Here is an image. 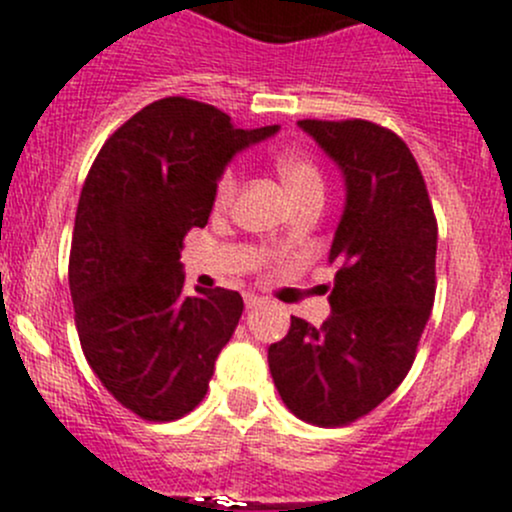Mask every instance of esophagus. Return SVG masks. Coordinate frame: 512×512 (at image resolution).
Masks as SVG:
<instances>
[{
  "instance_id": "esophagus-1",
  "label": "esophagus",
  "mask_w": 512,
  "mask_h": 512,
  "mask_svg": "<svg viewBox=\"0 0 512 512\" xmlns=\"http://www.w3.org/2000/svg\"><path fill=\"white\" fill-rule=\"evenodd\" d=\"M259 306H264V299L256 294H246V309H259Z\"/></svg>"
}]
</instances>
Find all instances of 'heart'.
I'll use <instances>...</instances> for the list:
<instances>
[{"mask_svg":"<svg viewBox=\"0 0 512 512\" xmlns=\"http://www.w3.org/2000/svg\"><path fill=\"white\" fill-rule=\"evenodd\" d=\"M274 163L296 201L306 196H324V173H321L319 163L314 158L299 153V150H284V153L276 155ZM238 186H241V173H238L236 165H226L221 175H218L216 191H213L216 208L231 206L238 193Z\"/></svg>","mask_w":512,"mask_h":512,"instance_id":"1","label":"heart"}]
</instances>
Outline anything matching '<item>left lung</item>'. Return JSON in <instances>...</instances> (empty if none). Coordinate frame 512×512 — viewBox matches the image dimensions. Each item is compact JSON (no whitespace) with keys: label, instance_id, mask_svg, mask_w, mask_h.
Wrapping results in <instances>:
<instances>
[{"label":"left lung","instance_id":"8db88e82","mask_svg":"<svg viewBox=\"0 0 512 512\" xmlns=\"http://www.w3.org/2000/svg\"><path fill=\"white\" fill-rule=\"evenodd\" d=\"M342 168L347 206L334 233L332 316H291L269 347L284 405L316 427L369 415L402 384L435 304L437 218L407 143L369 120H299Z\"/></svg>","mask_w":512,"mask_h":512}]
</instances>
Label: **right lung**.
Returning <instances> with one entry per match:
<instances>
[{
  "instance_id": "right-lung-1",
  "label": "right lung",
  "mask_w": 512,
  "mask_h": 512,
  "mask_svg": "<svg viewBox=\"0 0 512 512\" xmlns=\"http://www.w3.org/2000/svg\"><path fill=\"white\" fill-rule=\"evenodd\" d=\"M276 130L163 97L120 125L87 173L70 248L77 334L102 387L143 420H180L206 397L243 299L183 291V238L208 223L228 160Z\"/></svg>"
}]
</instances>
